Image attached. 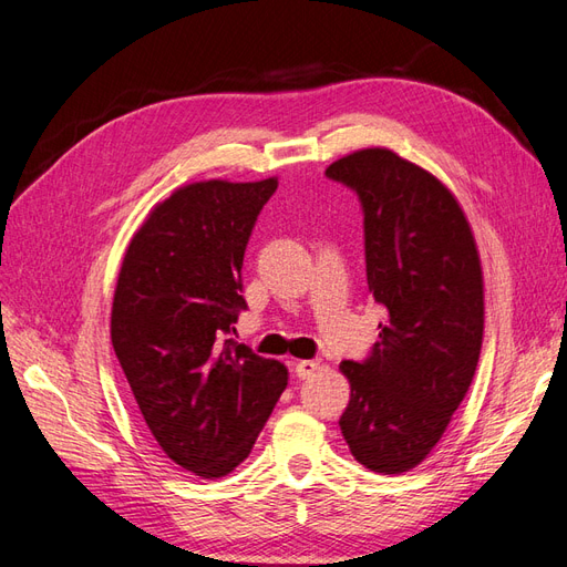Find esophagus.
<instances>
[{
    "mask_svg": "<svg viewBox=\"0 0 567 567\" xmlns=\"http://www.w3.org/2000/svg\"><path fill=\"white\" fill-rule=\"evenodd\" d=\"M293 371L298 379H312V375L319 371V362H315V359H302V362H296L293 364Z\"/></svg>",
    "mask_w": 567,
    "mask_h": 567,
    "instance_id": "obj_1",
    "label": "esophagus"
}]
</instances>
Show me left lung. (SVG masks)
Segmentation results:
<instances>
[{
  "mask_svg": "<svg viewBox=\"0 0 567 567\" xmlns=\"http://www.w3.org/2000/svg\"><path fill=\"white\" fill-rule=\"evenodd\" d=\"M364 210L367 281L385 307L364 362H342L340 431L369 471L400 475L433 452L466 398L483 348L485 290L475 236L435 175L373 146L326 167Z\"/></svg>",
  "mask_w": 567,
  "mask_h": 567,
  "instance_id": "left-lung-1",
  "label": "left lung"
}]
</instances>
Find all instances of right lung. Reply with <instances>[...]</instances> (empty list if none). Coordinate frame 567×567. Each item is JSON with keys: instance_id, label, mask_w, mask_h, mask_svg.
<instances>
[{"instance_id": "1", "label": "right lung", "mask_w": 567, "mask_h": 567, "mask_svg": "<svg viewBox=\"0 0 567 567\" xmlns=\"http://www.w3.org/2000/svg\"><path fill=\"white\" fill-rule=\"evenodd\" d=\"M260 182L208 179L175 188L125 250L111 342L161 450L184 471L221 477L246 461L288 369L229 338L255 219L277 192Z\"/></svg>"}]
</instances>
